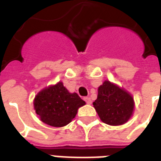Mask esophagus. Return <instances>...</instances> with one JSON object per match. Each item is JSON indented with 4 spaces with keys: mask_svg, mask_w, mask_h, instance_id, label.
Returning <instances> with one entry per match:
<instances>
[{
    "mask_svg": "<svg viewBox=\"0 0 161 161\" xmlns=\"http://www.w3.org/2000/svg\"><path fill=\"white\" fill-rule=\"evenodd\" d=\"M84 101H85L86 103H88V104H91V103H92V100H91V98H88V97H85V98H84Z\"/></svg>",
    "mask_w": 161,
    "mask_h": 161,
    "instance_id": "1",
    "label": "esophagus"
}]
</instances>
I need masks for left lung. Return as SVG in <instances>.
<instances>
[{
  "label": "left lung",
  "mask_w": 161,
  "mask_h": 161,
  "mask_svg": "<svg viewBox=\"0 0 161 161\" xmlns=\"http://www.w3.org/2000/svg\"><path fill=\"white\" fill-rule=\"evenodd\" d=\"M93 105L102 122L112 126L125 125L132 117L135 100L128 91L105 80L98 88Z\"/></svg>",
  "instance_id": "obj_1"
}]
</instances>
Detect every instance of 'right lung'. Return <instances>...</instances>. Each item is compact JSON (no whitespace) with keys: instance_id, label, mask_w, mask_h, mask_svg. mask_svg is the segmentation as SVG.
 I'll list each match as a JSON object with an SVG mask.
<instances>
[{"instance_id":"1","label":"right lung","mask_w":161,"mask_h":161,"mask_svg":"<svg viewBox=\"0 0 161 161\" xmlns=\"http://www.w3.org/2000/svg\"><path fill=\"white\" fill-rule=\"evenodd\" d=\"M86 103L76 93H69L63 82L42 89L33 100L39 119L53 127H63L75 118L78 109Z\"/></svg>"}]
</instances>
